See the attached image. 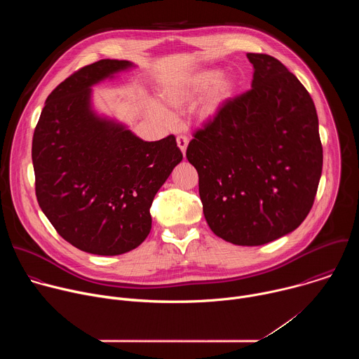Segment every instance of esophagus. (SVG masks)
Returning a JSON list of instances; mask_svg holds the SVG:
<instances>
[{
    "label": "esophagus",
    "instance_id": "obj_1",
    "mask_svg": "<svg viewBox=\"0 0 359 359\" xmlns=\"http://www.w3.org/2000/svg\"><path fill=\"white\" fill-rule=\"evenodd\" d=\"M176 142H177V146H179V149L182 150V153L184 155L186 153V149H187V144H189V139L186 137V136H177L176 137Z\"/></svg>",
    "mask_w": 359,
    "mask_h": 359
}]
</instances>
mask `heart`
Wrapping results in <instances>:
<instances>
[{"label":"heart","mask_w":359,"mask_h":359,"mask_svg":"<svg viewBox=\"0 0 359 359\" xmlns=\"http://www.w3.org/2000/svg\"><path fill=\"white\" fill-rule=\"evenodd\" d=\"M237 81L231 75H222L220 69L210 68L197 71L186 78L172 81L162 86L159 97L147 102V114L163 126H170L175 122L172 112L182 111L201 94L196 102L193 114L197 122H212L227 102L236 95Z\"/></svg>","instance_id":"heart-1"}]
</instances>
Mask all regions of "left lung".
Wrapping results in <instances>:
<instances>
[{"instance_id":"left-lung-1","label":"left lung","mask_w":359,"mask_h":359,"mask_svg":"<svg viewBox=\"0 0 359 359\" xmlns=\"http://www.w3.org/2000/svg\"><path fill=\"white\" fill-rule=\"evenodd\" d=\"M247 58L251 89L194 133L186 158L198 173L212 231L237 245H262L310 213L323 146L316 105L297 76L270 55Z\"/></svg>"}]
</instances>
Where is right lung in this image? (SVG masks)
<instances>
[{
  "mask_svg": "<svg viewBox=\"0 0 359 359\" xmlns=\"http://www.w3.org/2000/svg\"><path fill=\"white\" fill-rule=\"evenodd\" d=\"M133 67L100 60L72 74L46 97L32 137L39 208L62 238L90 254L143 243L151 201L183 159L173 135L144 142L92 109V86Z\"/></svg>",
  "mask_w": 359,
  "mask_h": 359,
  "instance_id": "add662e5",
  "label": "right lung"
}]
</instances>
